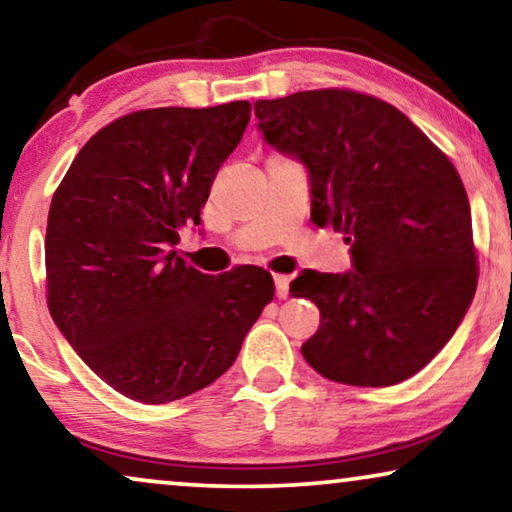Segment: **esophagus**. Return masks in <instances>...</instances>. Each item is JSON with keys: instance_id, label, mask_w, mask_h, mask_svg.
Returning <instances> with one entry per match:
<instances>
[{"instance_id": "34e87169", "label": "esophagus", "mask_w": 512, "mask_h": 512, "mask_svg": "<svg viewBox=\"0 0 512 512\" xmlns=\"http://www.w3.org/2000/svg\"><path fill=\"white\" fill-rule=\"evenodd\" d=\"M274 283H276V297L278 299H285L290 295V278L288 276H274Z\"/></svg>"}]
</instances>
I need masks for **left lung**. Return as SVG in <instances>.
I'll list each match as a JSON object with an SVG mask.
<instances>
[{
    "mask_svg": "<svg viewBox=\"0 0 512 512\" xmlns=\"http://www.w3.org/2000/svg\"><path fill=\"white\" fill-rule=\"evenodd\" d=\"M255 117L267 145L304 163L313 224L351 245V271L304 269L290 283L320 309L304 360L349 386L410 379L452 339L478 285L452 161L400 109L356 91L257 100Z\"/></svg>",
    "mask_w": 512,
    "mask_h": 512,
    "instance_id": "8db88e82",
    "label": "left lung"
}]
</instances>
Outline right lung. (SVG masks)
Wrapping results in <instances>:
<instances>
[{
	"label": "right lung",
	"instance_id": "add662e5",
	"mask_svg": "<svg viewBox=\"0 0 512 512\" xmlns=\"http://www.w3.org/2000/svg\"><path fill=\"white\" fill-rule=\"evenodd\" d=\"M250 121V102L126 114L81 147L51 201L53 323L114 391L147 405L192 395L234 365L274 299L260 267L201 274L177 257Z\"/></svg>",
	"mask_w": 512,
	"mask_h": 512
}]
</instances>
